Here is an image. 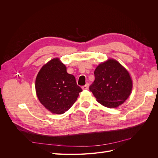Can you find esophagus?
<instances>
[{"label": "esophagus", "mask_w": 158, "mask_h": 158, "mask_svg": "<svg viewBox=\"0 0 158 158\" xmlns=\"http://www.w3.org/2000/svg\"><path fill=\"white\" fill-rule=\"evenodd\" d=\"M88 88H89V84H86L85 85H83V86L82 87V88L83 89H88Z\"/></svg>", "instance_id": "1"}]
</instances>
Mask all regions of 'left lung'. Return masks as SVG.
Here are the masks:
<instances>
[{
    "mask_svg": "<svg viewBox=\"0 0 158 158\" xmlns=\"http://www.w3.org/2000/svg\"><path fill=\"white\" fill-rule=\"evenodd\" d=\"M95 80L89 90L102 106L114 108L130 95L132 82L128 72L114 59L99 64L94 71Z\"/></svg>",
    "mask_w": 158,
    "mask_h": 158,
    "instance_id": "obj_1",
    "label": "left lung"
}]
</instances>
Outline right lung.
<instances>
[{
	"mask_svg": "<svg viewBox=\"0 0 158 158\" xmlns=\"http://www.w3.org/2000/svg\"><path fill=\"white\" fill-rule=\"evenodd\" d=\"M40 102L52 113L63 114L69 110L82 91L74 76L66 72L59 59H53L40 70L35 80Z\"/></svg>",
	"mask_w": 158,
	"mask_h": 158,
	"instance_id": "right-lung-1",
	"label": "right lung"
}]
</instances>
